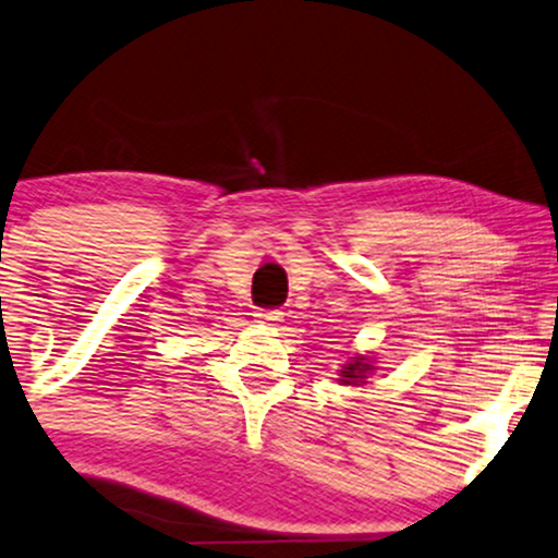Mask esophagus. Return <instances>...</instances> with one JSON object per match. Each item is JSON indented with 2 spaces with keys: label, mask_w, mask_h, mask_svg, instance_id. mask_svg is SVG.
Instances as JSON below:
<instances>
[{
  "label": "esophagus",
  "mask_w": 558,
  "mask_h": 558,
  "mask_svg": "<svg viewBox=\"0 0 558 558\" xmlns=\"http://www.w3.org/2000/svg\"><path fill=\"white\" fill-rule=\"evenodd\" d=\"M255 316H257L259 324H278V322H283V312H280V308H257Z\"/></svg>",
  "instance_id": "obj_1"
}]
</instances>
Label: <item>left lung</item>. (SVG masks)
<instances>
[{"label":"left lung","instance_id":"left-lung-1","mask_svg":"<svg viewBox=\"0 0 558 558\" xmlns=\"http://www.w3.org/2000/svg\"><path fill=\"white\" fill-rule=\"evenodd\" d=\"M361 361H363V357H361ZM361 361H355V363H348V368H344V371H342V373H344V378H348V380L363 378V376H357V373L368 371V365H365V363H361Z\"/></svg>","mask_w":558,"mask_h":558}]
</instances>
